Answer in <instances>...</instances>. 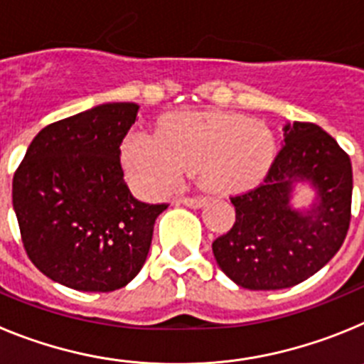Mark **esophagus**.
<instances>
[{
  "label": "esophagus",
  "instance_id": "obj_1",
  "mask_svg": "<svg viewBox=\"0 0 364 364\" xmlns=\"http://www.w3.org/2000/svg\"><path fill=\"white\" fill-rule=\"evenodd\" d=\"M180 204H184L188 205V208H193V210H197V208H202V205L205 204V198L204 197H184V198H180Z\"/></svg>",
  "mask_w": 364,
  "mask_h": 364
}]
</instances>
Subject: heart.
Segmentation results:
<instances>
[{
    "instance_id": "b5f03b06",
    "label": "heart",
    "mask_w": 364,
    "mask_h": 364,
    "mask_svg": "<svg viewBox=\"0 0 364 364\" xmlns=\"http://www.w3.org/2000/svg\"><path fill=\"white\" fill-rule=\"evenodd\" d=\"M273 156L272 131L230 112H178L160 124L156 136L134 133L124 144L129 178L151 195L173 191L193 171L210 191H246L264 178Z\"/></svg>"
}]
</instances>
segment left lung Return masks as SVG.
Wrapping results in <instances>:
<instances>
[{"label": "left lung", "mask_w": 364, "mask_h": 364, "mask_svg": "<svg viewBox=\"0 0 364 364\" xmlns=\"http://www.w3.org/2000/svg\"><path fill=\"white\" fill-rule=\"evenodd\" d=\"M310 181L318 200L289 205L295 181ZM352 162L319 125H284V146L262 184L231 197L235 224L213 242L217 264L247 290H282L319 272L343 246L352 218Z\"/></svg>", "instance_id": "left-lung-1"}]
</instances>
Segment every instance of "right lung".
Segmentation results:
<instances>
[{"label":"right lung","mask_w":364,"mask_h":364,"mask_svg":"<svg viewBox=\"0 0 364 364\" xmlns=\"http://www.w3.org/2000/svg\"><path fill=\"white\" fill-rule=\"evenodd\" d=\"M131 102L104 104L47 125L12 180V205L32 264L80 291H112L136 277L167 204L131 195L120 146Z\"/></svg>","instance_id":"add662e5"}]
</instances>
